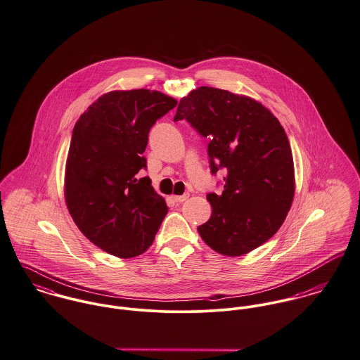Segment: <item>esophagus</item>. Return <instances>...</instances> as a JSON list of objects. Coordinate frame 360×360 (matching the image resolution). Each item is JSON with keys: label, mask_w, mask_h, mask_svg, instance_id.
<instances>
[{"label": "esophagus", "mask_w": 360, "mask_h": 360, "mask_svg": "<svg viewBox=\"0 0 360 360\" xmlns=\"http://www.w3.org/2000/svg\"><path fill=\"white\" fill-rule=\"evenodd\" d=\"M188 198H189V195L185 193V195H181V196H172L171 199L174 200L175 202H184Z\"/></svg>", "instance_id": "obj_1"}]
</instances>
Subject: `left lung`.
Segmentation results:
<instances>
[{
  "label": "left lung",
  "mask_w": 360,
  "mask_h": 360,
  "mask_svg": "<svg viewBox=\"0 0 360 360\" xmlns=\"http://www.w3.org/2000/svg\"><path fill=\"white\" fill-rule=\"evenodd\" d=\"M178 120L210 141L211 174L225 171L224 191L207 195L212 212L198 228L201 239L228 257L271 239L294 198L292 155L279 120L257 101L212 86L181 99Z\"/></svg>",
  "instance_id": "1"
}]
</instances>
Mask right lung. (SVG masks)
I'll use <instances>...</instances> for the list:
<instances>
[{
	"label": "right lung",
	"instance_id": "obj_1",
	"mask_svg": "<svg viewBox=\"0 0 360 360\" xmlns=\"http://www.w3.org/2000/svg\"><path fill=\"white\" fill-rule=\"evenodd\" d=\"M176 101L149 89L101 96L76 122L66 164L69 212L82 235L103 251L131 258L153 243L167 205L143 155L155 122Z\"/></svg>",
	"mask_w": 360,
	"mask_h": 360
}]
</instances>
